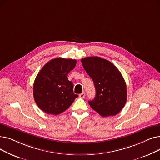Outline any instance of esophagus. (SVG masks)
Wrapping results in <instances>:
<instances>
[{
  "instance_id": "obj_1",
  "label": "esophagus",
  "mask_w": 160,
  "mask_h": 160,
  "mask_svg": "<svg viewBox=\"0 0 160 160\" xmlns=\"http://www.w3.org/2000/svg\"><path fill=\"white\" fill-rule=\"evenodd\" d=\"M85 95H86L85 93H84V92H83V93H80V94L79 95V97H80V98H83L85 97Z\"/></svg>"
}]
</instances>
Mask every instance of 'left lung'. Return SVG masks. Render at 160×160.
I'll return each mask as SVG.
<instances>
[{"label":"left lung","mask_w":160,"mask_h":160,"mask_svg":"<svg viewBox=\"0 0 160 160\" xmlns=\"http://www.w3.org/2000/svg\"><path fill=\"white\" fill-rule=\"evenodd\" d=\"M81 62L96 89L95 97L88 101L91 108L103 117L119 113L127 99V86L121 72L112 63L100 57H86Z\"/></svg>","instance_id":"8db88e82"}]
</instances>
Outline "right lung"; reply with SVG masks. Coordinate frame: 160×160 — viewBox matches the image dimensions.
Segmentation results:
<instances>
[{
  "label": "right lung",
  "instance_id": "1",
  "mask_svg": "<svg viewBox=\"0 0 160 160\" xmlns=\"http://www.w3.org/2000/svg\"><path fill=\"white\" fill-rule=\"evenodd\" d=\"M76 63V60L57 58L40 70L33 83V94L42 111L54 115L60 114L78 97L74 93L72 82L67 78Z\"/></svg>",
  "mask_w": 160,
  "mask_h": 160
}]
</instances>
